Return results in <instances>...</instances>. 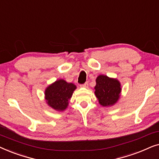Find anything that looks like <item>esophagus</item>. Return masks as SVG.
I'll return each instance as SVG.
<instances>
[{
  "label": "esophagus",
  "instance_id": "obj_1",
  "mask_svg": "<svg viewBox=\"0 0 159 159\" xmlns=\"http://www.w3.org/2000/svg\"><path fill=\"white\" fill-rule=\"evenodd\" d=\"M88 86H89V84L87 82H86V83H84V84H81V86H82V87H85V88H87Z\"/></svg>",
  "mask_w": 159,
  "mask_h": 159
}]
</instances>
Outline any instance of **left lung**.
I'll return each mask as SVG.
<instances>
[{"label":"left lung","instance_id":"obj_1","mask_svg":"<svg viewBox=\"0 0 159 159\" xmlns=\"http://www.w3.org/2000/svg\"><path fill=\"white\" fill-rule=\"evenodd\" d=\"M95 95L102 106L113 105L120 97V84L116 79L100 75L96 79Z\"/></svg>","mask_w":159,"mask_h":159}]
</instances>
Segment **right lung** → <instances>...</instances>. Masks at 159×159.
<instances>
[{
	"label": "right lung",
	"mask_w": 159,
	"mask_h": 159,
	"mask_svg": "<svg viewBox=\"0 0 159 159\" xmlns=\"http://www.w3.org/2000/svg\"><path fill=\"white\" fill-rule=\"evenodd\" d=\"M75 89L76 86L73 84L67 83L65 80L55 81L45 92L48 105L57 111H64Z\"/></svg>",
	"instance_id": "add662e5"
}]
</instances>
